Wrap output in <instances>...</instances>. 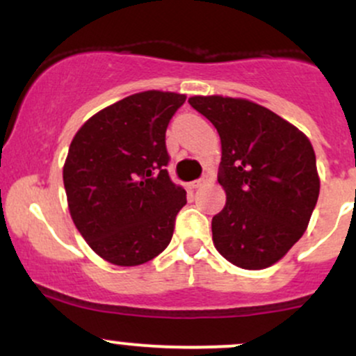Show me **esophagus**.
Segmentation results:
<instances>
[{
    "label": "esophagus",
    "instance_id": "obj_1",
    "mask_svg": "<svg viewBox=\"0 0 356 356\" xmlns=\"http://www.w3.org/2000/svg\"><path fill=\"white\" fill-rule=\"evenodd\" d=\"M211 179H209V175H204V177H201V179H197V181H194L191 184V187L192 189H199V187H202V186H206L207 182H209Z\"/></svg>",
    "mask_w": 356,
    "mask_h": 356
}]
</instances>
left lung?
I'll use <instances>...</instances> for the list:
<instances>
[{"mask_svg": "<svg viewBox=\"0 0 356 356\" xmlns=\"http://www.w3.org/2000/svg\"><path fill=\"white\" fill-rule=\"evenodd\" d=\"M218 129V181L226 206L212 218V241L234 266L264 269L305 234L320 194L312 142L266 107L246 99L191 97Z\"/></svg>", "mask_w": 356, "mask_h": 356, "instance_id": "left-lung-1", "label": "left lung"}]
</instances>
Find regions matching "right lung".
Listing matches in <instances>:
<instances>
[{"label": "right lung", "mask_w": 356, "mask_h": 356, "mask_svg": "<svg viewBox=\"0 0 356 356\" xmlns=\"http://www.w3.org/2000/svg\"><path fill=\"white\" fill-rule=\"evenodd\" d=\"M186 102L134 93L90 117L63 165L70 216L88 246L117 266H138L169 246L186 191L170 181L165 130Z\"/></svg>", "instance_id": "obj_1"}]
</instances>
